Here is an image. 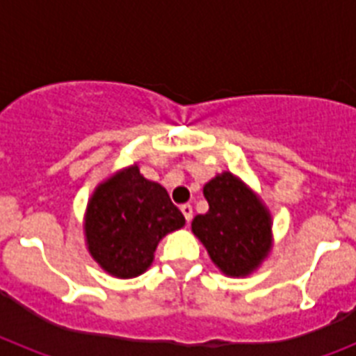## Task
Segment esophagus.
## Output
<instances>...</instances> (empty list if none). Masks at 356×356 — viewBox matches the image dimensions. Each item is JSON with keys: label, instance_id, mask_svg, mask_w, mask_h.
Returning a JSON list of instances; mask_svg holds the SVG:
<instances>
[{"label": "esophagus", "instance_id": "1", "mask_svg": "<svg viewBox=\"0 0 356 356\" xmlns=\"http://www.w3.org/2000/svg\"><path fill=\"white\" fill-rule=\"evenodd\" d=\"M181 212H183V216H184V220H186V223L192 222V207L183 205L181 207Z\"/></svg>", "mask_w": 356, "mask_h": 356}]
</instances>
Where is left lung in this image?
Masks as SVG:
<instances>
[{"label":"left lung","instance_id":"left-lung-1","mask_svg":"<svg viewBox=\"0 0 356 356\" xmlns=\"http://www.w3.org/2000/svg\"><path fill=\"white\" fill-rule=\"evenodd\" d=\"M203 195L209 212L194 218L192 233L223 275H251L273 248L270 209L233 172L212 177L203 186Z\"/></svg>","mask_w":356,"mask_h":356}]
</instances>
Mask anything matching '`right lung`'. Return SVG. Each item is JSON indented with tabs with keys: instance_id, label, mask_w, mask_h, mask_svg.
<instances>
[{
	"instance_id": "right-lung-1",
	"label": "right lung",
	"mask_w": 356,
	"mask_h": 356,
	"mask_svg": "<svg viewBox=\"0 0 356 356\" xmlns=\"http://www.w3.org/2000/svg\"><path fill=\"white\" fill-rule=\"evenodd\" d=\"M183 225L184 216L166 188L147 181L134 162L94 188L83 233L88 253L105 273L133 279L149 270L162 238Z\"/></svg>"
}]
</instances>
